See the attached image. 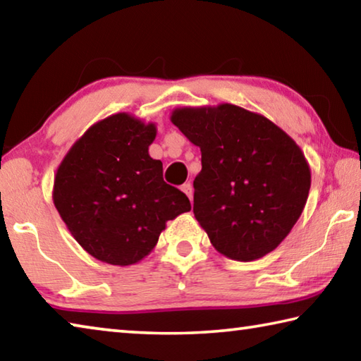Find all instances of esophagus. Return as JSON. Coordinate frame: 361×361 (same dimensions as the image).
<instances>
[{
    "label": "esophagus",
    "instance_id": "obj_1",
    "mask_svg": "<svg viewBox=\"0 0 361 361\" xmlns=\"http://www.w3.org/2000/svg\"><path fill=\"white\" fill-rule=\"evenodd\" d=\"M181 191L185 192L188 197H189V200H192V185L191 183H185V185H181Z\"/></svg>",
    "mask_w": 361,
    "mask_h": 361
}]
</instances>
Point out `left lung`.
<instances>
[{"instance_id":"obj_1","label":"left lung","mask_w":361,"mask_h":361,"mask_svg":"<svg viewBox=\"0 0 361 361\" xmlns=\"http://www.w3.org/2000/svg\"><path fill=\"white\" fill-rule=\"evenodd\" d=\"M170 119L202 152L192 210L212 245L235 261L276 250L310 189L309 164L295 140L264 116L229 103L176 108Z\"/></svg>"}]
</instances>
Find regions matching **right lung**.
Wrapping results in <instances>:
<instances>
[{"label":"right lung","mask_w":361,"mask_h":361,"mask_svg":"<svg viewBox=\"0 0 361 361\" xmlns=\"http://www.w3.org/2000/svg\"><path fill=\"white\" fill-rule=\"evenodd\" d=\"M156 126L127 113L97 122L66 152L54 181V205L94 258L130 266L156 247L166 223L191 210L185 192L162 178L148 152Z\"/></svg>","instance_id":"obj_1"}]
</instances>
